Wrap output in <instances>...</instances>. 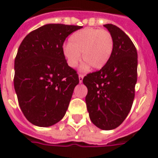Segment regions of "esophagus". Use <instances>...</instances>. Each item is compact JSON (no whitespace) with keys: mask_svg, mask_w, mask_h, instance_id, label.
I'll return each instance as SVG.
<instances>
[{"mask_svg":"<svg viewBox=\"0 0 158 158\" xmlns=\"http://www.w3.org/2000/svg\"><path fill=\"white\" fill-rule=\"evenodd\" d=\"M83 78H84V75H83V74H79V83H82V81H83Z\"/></svg>","mask_w":158,"mask_h":158,"instance_id":"obj_1","label":"esophagus"}]
</instances>
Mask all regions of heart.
Masks as SVG:
<instances>
[{
  "label": "heart",
  "mask_w": 158,
  "mask_h": 158,
  "mask_svg": "<svg viewBox=\"0 0 158 158\" xmlns=\"http://www.w3.org/2000/svg\"><path fill=\"white\" fill-rule=\"evenodd\" d=\"M114 49V39L109 31L98 28H84L73 33L68 44L62 48V55L69 68H74L81 60L82 69L102 68L110 60Z\"/></svg>",
  "instance_id": "heart-1"
}]
</instances>
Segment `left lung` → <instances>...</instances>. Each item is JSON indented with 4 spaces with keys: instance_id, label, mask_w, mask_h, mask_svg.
Masks as SVG:
<instances>
[{
    "instance_id": "left-lung-1",
    "label": "left lung",
    "mask_w": 158,
    "mask_h": 158,
    "mask_svg": "<svg viewBox=\"0 0 158 158\" xmlns=\"http://www.w3.org/2000/svg\"><path fill=\"white\" fill-rule=\"evenodd\" d=\"M106 27L114 39V49L108 63L99 71L87 74V110L91 122L102 130L116 128L131 110L137 82L138 54L132 40L116 25Z\"/></svg>"
}]
</instances>
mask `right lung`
Masks as SVG:
<instances>
[{"mask_svg":"<svg viewBox=\"0 0 158 158\" xmlns=\"http://www.w3.org/2000/svg\"><path fill=\"white\" fill-rule=\"evenodd\" d=\"M82 28L48 24L22 41L14 60V89L24 115L33 125L50 127L64 117L79 84L62 55L66 38Z\"/></svg>","mask_w":158,"mask_h":158,"instance_id":"right-lung-1","label":"right lung"}]
</instances>
